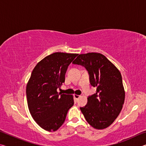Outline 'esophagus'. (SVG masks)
<instances>
[{"mask_svg": "<svg viewBox=\"0 0 146 146\" xmlns=\"http://www.w3.org/2000/svg\"><path fill=\"white\" fill-rule=\"evenodd\" d=\"M74 97H75V99H76V100H78L79 98L80 97V95H74Z\"/></svg>", "mask_w": 146, "mask_h": 146, "instance_id": "34e87169", "label": "esophagus"}]
</instances>
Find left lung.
<instances>
[{"label":"left lung","mask_w":146,"mask_h":146,"mask_svg":"<svg viewBox=\"0 0 146 146\" xmlns=\"http://www.w3.org/2000/svg\"><path fill=\"white\" fill-rule=\"evenodd\" d=\"M74 64L84 66L90 75L96 93L89 96L88 103L80 108L89 124L97 129L110 126L122 110L125 99L122 75L119 70L102 54L79 55Z\"/></svg>","instance_id":"left-lung-1"}]
</instances>
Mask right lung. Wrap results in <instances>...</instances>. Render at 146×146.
<instances>
[{
  "label": "right lung",
  "mask_w": 146,
  "mask_h": 146,
  "mask_svg": "<svg viewBox=\"0 0 146 146\" xmlns=\"http://www.w3.org/2000/svg\"><path fill=\"white\" fill-rule=\"evenodd\" d=\"M77 55L54 53L39 62L32 71L26 86L28 106L34 120L44 130H57L74 104L73 95L56 90L65 82L68 66Z\"/></svg>",
  "instance_id": "obj_1"
}]
</instances>
